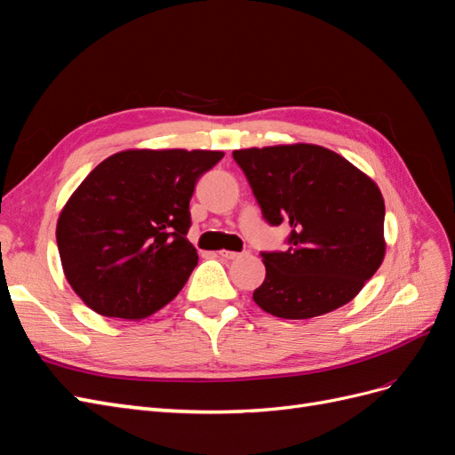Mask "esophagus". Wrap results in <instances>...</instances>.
<instances>
[{
  "instance_id": "obj_1",
  "label": "esophagus",
  "mask_w": 455,
  "mask_h": 455,
  "mask_svg": "<svg viewBox=\"0 0 455 455\" xmlns=\"http://www.w3.org/2000/svg\"><path fill=\"white\" fill-rule=\"evenodd\" d=\"M246 252H233V251H220V256L226 258V259H237L241 256H244Z\"/></svg>"
}]
</instances>
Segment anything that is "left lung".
<instances>
[{
    "instance_id": "8db88e82",
    "label": "left lung",
    "mask_w": 455,
    "mask_h": 455,
    "mask_svg": "<svg viewBox=\"0 0 455 455\" xmlns=\"http://www.w3.org/2000/svg\"><path fill=\"white\" fill-rule=\"evenodd\" d=\"M261 214L291 224L284 252H261L266 279L252 298L281 319H311L346 306L385 256V203L376 182L315 144L235 149Z\"/></svg>"
}]
</instances>
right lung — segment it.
Instances as JSON below:
<instances>
[{
	"mask_svg": "<svg viewBox=\"0 0 455 455\" xmlns=\"http://www.w3.org/2000/svg\"><path fill=\"white\" fill-rule=\"evenodd\" d=\"M209 149H127L92 169L59 216L57 244L74 292L92 311L139 321L182 291L197 266L186 235Z\"/></svg>",
	"mask_w": 455,
	"mask_h": 455,
	"instance_id": "1",
	"label": "right lung"
}]
</instances>
